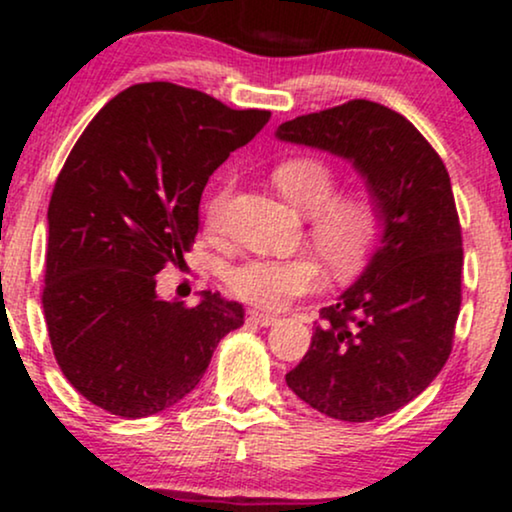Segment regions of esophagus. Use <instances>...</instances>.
<instances>
[{"instance_id": "obj_1", "label": "esophagus", "mask_w": 512, "mask_h": 512, "mask_svg": "<svg viewBox=\"0 0 512 512\" xmlns=\"http://www.w3.org/2000/svg\"><path fill=\"white\" fill-rule=\"evenodd\" d=\"M250 322H255V325H260V327H269L276 322V315L262 313V310H250Z\"/></svg>"}]
</instances>
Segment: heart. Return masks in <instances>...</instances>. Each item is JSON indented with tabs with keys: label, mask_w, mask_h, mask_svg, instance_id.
<instances>
[{
	"label": "heart",
	"mask_w": 512,
	"mask_h": 512,
	"mask_svg": "<svg viewBox=\"0 0 512 512\" xmlns=\"http://www.w3.org/2000/svg\"><path fill=\"white\" fill-rule=\"evenodd\" d=\"M272 180L293 207L308 214L305 236L334 274H354L383 238V204L368 187L339 190V170L313 154L289 156L272 168ZM233 182L207 202L204 221L211 233L223 223ZM322 267L313 255L248 257L226 272V286L238 298L260 308H279L291 298L315 291Z\"/></svg>",
	"instance_id": "obj_1"
}]
</instances>
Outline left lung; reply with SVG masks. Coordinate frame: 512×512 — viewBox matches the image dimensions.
I'll return each instance as SVG.
<instances>
[{
	"instance_id": "obj_1",
	"label": "left lung",
	"mask_w": 512,
	"mask_h": 512,
	"mask_svg": "<svg viewBox=\"0 0 512 512\" xmlns=\"http://www.w3.org/2000/svg\"><path fill=\"white\" fill-rule=\"evenodd\" d=\"M276 134L351 158L385 216L378 252L320 310L286 385L339 421L392 414L433 383L455 339L464 257L448 168L407 117L363 98L296 117Z\"/></svg>"
}]
</instances>
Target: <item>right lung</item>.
Returning <instances> with one entry per match:
<instances>
[{
  "label": "right lung",
  "instance_id": "right-lung-1",
  "mask_svg": "<svg viewBox=\"0 0 512 512\" xmlns=\"http://www.w3.org/2000/svg\"><path fill=\"white\" fill-rule=\"evenodd\" d=\"M269 122L168 81L129 86L88 122L52 187L43 310L57 366L79 395L122 419L195 390L245 310L204 291L161 301L156 274L199 231L209 175Z\"/></svg>",
  "mask_w": 512,
  "mask_h": 512
}]
</instances>
